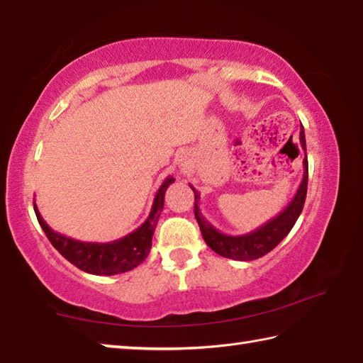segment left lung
<instances>
[{
  "mask_svg": "<svg viewBox=\"0 0 363 363\" xmlns=\"http://www.w3.org/2000/svg\"><path fill=\"white\" fill-rule=\"evenodd\" d=\"M299 140L302 150H304V160H302V164H304V175H302L299 188L284 211H280L276 218L269 219L268 223L263 224L262 227L255 228L254 232L246 235H225L223 232H219L218 228H214L210 220L201 213V208H199V199H201V194L194 189V186H191V189L194 191V214L197 224L201 227L205 242L208 244L210 249H213L214 252L219 254L220 257L232 258V260H257V258L271 252V250L290 233L293 225L296 224V220L299 218L302 208H304L307 196L308 161L306 152V133L302 125L299 131Z\"/></svg>",
  "mask_w": 363,
  "mask_h": 363,
  "instance_id": "1",
  "label": "left lung"
}]
</instances>
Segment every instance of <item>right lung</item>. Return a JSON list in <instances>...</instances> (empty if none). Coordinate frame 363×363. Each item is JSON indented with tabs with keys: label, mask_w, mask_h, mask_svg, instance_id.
<instances>
[{
	"label": "right lung",
	"mask_w": 363,
	"mask_h": 363,
	"mask_svg": "<svg viewBox=\"0 0 363 363\" xmlns=\"http://www.w3.org/2000/svg\"><path fill=\"white\" fill-rule=\"evenodd\" d=\"M174 177H167L162 182L157 191V196L153 199L149 218L144 220L143 225L138 227L135 232L123 236V238L111 242H86L69 238V236L55 232L43 220L39 210H37L35 202L34 211L50 242L72 264H75L81 271L95 276L122 274V272L135 269L149 255L152 249V236L155 228H157L162 206H164L166 189L169 188V184L174 183Z\"/></svg>",
	"instance_id": "1"
}]
</instances>
